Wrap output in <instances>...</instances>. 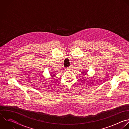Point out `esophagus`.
I'll use <instances>...</instances> for the list:
<instances>
[{"label":"esophagus","instance_id":"34e87169","mask_svg":"<svg viewBox=\"0 0 129 129\" xmlns=\"http://www.w3.org/2000/svg\"><path fill=\"white\" fill-rule=\"evenodd\" d=\"M70 69V67H68V68H66V70L67 71H68V70H69Z\"/></svg>","mask_w":129,"mask_h":129}]
</instances>
